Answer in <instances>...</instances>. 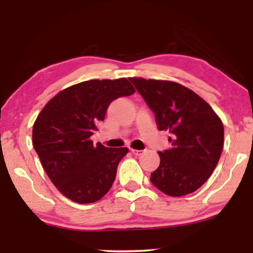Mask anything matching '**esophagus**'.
Instances as JSON below:
<instances>
[{
	"mask_svg": "<svg viewBox=\"0 0 253 253\" xmlns=\"http://www.w3.org/2000/svg\"><path fill=\"white\" fill-rule=\"evenodd\" d=\"M131 152H132V153L134 154V155H137V157H139V155H141L144 153V151L143 150H131Z\"/></svg>",
	"mask_w": 253,
	"mask_h": 253,
	"instance_id": "34e87169",
	"label": "esophagus"
}]
</instances>
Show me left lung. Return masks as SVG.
I'll list each match as a JSON object with an SVG mask.
<instances>
[{
	"label": "left lung",
	"mask_w": 253,
	"mask_h": 253,
	"mask_svg": "<svg viewBox=\"0 0 253 253\" xmlns=\"http://www.w3.org/2000/svg\"><path fill=\"white\" fill-rule=\"evenodd\" d=\"M167 130L171 148L158 152L160 165L151 174L154 186L170 197L198 190L215 169L223 148V124L205 100L178 83L130 78Z\"/></svg>",
	"instance_id": "1"
}]
</instances>
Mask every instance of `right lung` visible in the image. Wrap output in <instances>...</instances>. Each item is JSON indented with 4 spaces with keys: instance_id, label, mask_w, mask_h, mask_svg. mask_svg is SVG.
Masks as SVG:
<instances>
[{
    "instance_id": "right-lung-1",
    "label": "right lung",
    "mask_w": 253,
    "mask_h": 253,
    "mask_svg": "<svg viewBox=\"0 0 253 253\" xmlns=\"http://www.w3.org/2000/svg\"><path fill=\"white\" fill-rule=\"evenodd\" d=\"M134 91L126 78L82 82L58 92L38 115L33 147L53 184L72 202L95 203L112 188L129 150L94 146L91 136L110 102Z\"/></svg>"
}]
</instances>
